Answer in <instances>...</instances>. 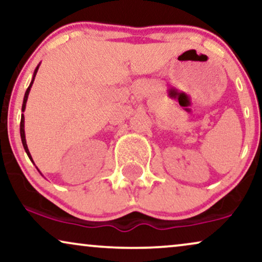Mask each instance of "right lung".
<instances>
[{
  "label": "right lung",
  "mask_w": 262,
  "mask_h": 262,
  "mask_svg": "<svg viewBox=\"0 0 262 262\" xmlns=\"http://www.w3.org/2000/svg\"><path fill=\"white\" fill-rule=\"evenodd\" d=\"M38 69H39V66H38L37 68H35L34 74H33V78H32L31 83H30V85H28V88H27L26 93H25V98H24V102H23V112H25V108H26V102H27V99H28V94H30L31 87H32V84H33L34 77H35V75H37V71H38ZM20 136H21V142H23V145H24L25 151H26V154L28 155V157H30V160L32 161V162H33V160H32V156H31V154H30V150H28V148H27V144H26V137H25V117H24V114H21V121H20Z\"/></svg>",
  "instance_id": "1"
}]
</instances>
